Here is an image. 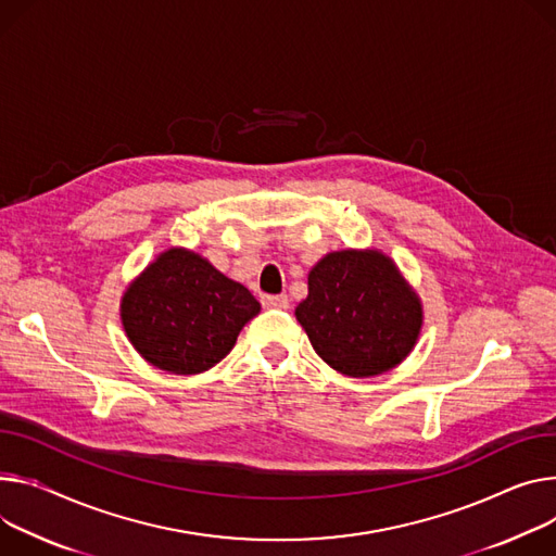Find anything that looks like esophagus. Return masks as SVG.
Returning a JSON list of instances; mask_svg holds the SVG:
<instances>
[{"label": "esophagus", "mask_w": 556, "mask_h": 556, "mask_svg": "<svg viewBox=\"0 0 556 556\" xmlns=\"http://www.w3.org/2000/svg\"><path fill=\"white\" fill-rule=\"evenodd\" d=\"M264 308H288V296L286 294H262Z\"/></svg>", "instance_id": "1"}]
</instances>
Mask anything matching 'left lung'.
<instances>
[{"instance_id":"obj_1","label":"left lung","mask_w":556,"mask_h":556,"mask_svg":"<svg viewBox=\"0 0 556 556\" xmlns=\"http://www.w3.org/2000/svg\"><path fill=\"white\" fill-rule=\"evenodd\" d=\"M317 355L348 377L381 375L413 350L421 304L396 266L377 250L326 255L294 308Z\"/></svg>"}]
</instances>
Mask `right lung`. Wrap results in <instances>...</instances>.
Here are the masks:
<instances>
[{"mask_svg": "<svg viewBox=\"0 0 556 556\" xmlns=\"http://www.w3.org/2000/svg\"><path fill=\"white\" fill-rule=\"evenodd\" d=\"M260 308L248 288L204 257L170 248L126 290L122 321L148 364L173 375H197L228 355Z\"/></svg>", "mask_w": 556, "mask_h": 556, "instance_id": "add662e5", "label": "right lung"}]
</instances>
